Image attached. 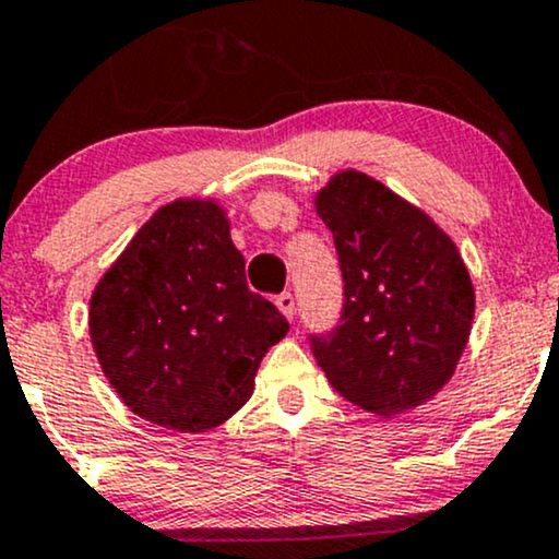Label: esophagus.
I'll return each mask as SVG.
<instances>
[{"mask_svg":"<svg viewBox=\"0 0 559 559\" xmlns=\"http://www.w3.org/2000/svg\"><path fill=\"white\" fill-rule=\"evenodd\" d=\"M275 307H278V310L284 312L286 320L294 318V297L288 292H284L278 299H275Z\"/></svg>","mask_w":559,"mask_h":559,"instance_id":"1","label":"esophagus"}]
</instances>
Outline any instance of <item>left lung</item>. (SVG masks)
Returning a JSON list of instances; mask_svg holds the SVG:
<instances>
[{
  "label": "left lung",
  "instance_id": "obj_1",
  "mask_svg": "<svg viewBox=\"0 0 559 559\" xmlns=\"http://www.w3.org/2000/svg\"><path fill=\"white\" fill-rule=\"evenodd\" d=\"M344 275L342 325L312 336L346 402L383 418L433 400L471 338L476 288L457 243L431 215L360 170L316 194Z\"/></svg>",
  "mask_w": 559,
  "mask_h": 559
}]
</instances>
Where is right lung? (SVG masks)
Listing matches in <instances>:
<instances>
[{
  "label": "right lung",
  "mask_w": 559,
  "mask_h": 559,
  "mask_svg": "<svg viewBox=\"0 0 559 559\" xmlns=\"http://www.w3.org/2000/svg\"><path fill=\"white\" fill-rule=\"evenodd\" d=\"M288 323L252 294L215 199L163 204L96 281L88 336L115 394L139 418L202 433L252 396Z\"/></svg>",
  "instance_id": "right-lung-1"
}]
</instances>
